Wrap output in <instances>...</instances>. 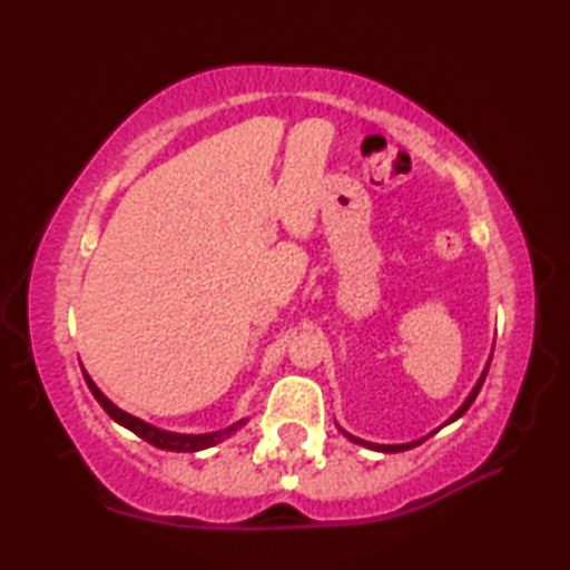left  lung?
<instances>
[{
    "label": "left lung",
    "instance_id": "8db88e82",
    "mask_svg": "<svg viewBox=\"0 0 570 570\" xmlns=\"http://www.w3.org/2000/svg\"><path fill=\"white\" fill-rule=\"evenodd\" d=\"M485 374H488V370L485 372H482V377L478 380V384H475V387H472V392H470V397L465 400V404H462V407L455 412V414H452V417L448 420V422H452V420H458L460 417V414H465L468 412V407H470V404L472 402H475V397H478V392H480V387H482V382H485ZM344 435H346V432H344ZM346 438H350L352 442H356V445H364V448H372V450H380V452H402V450H410V448H414V445H420V442H407V445H372V442H364V440H360V438H352V435H346Z\"/></svg>",
    "mask_w": 570,
    "mask_h": 570
}]
</instances>
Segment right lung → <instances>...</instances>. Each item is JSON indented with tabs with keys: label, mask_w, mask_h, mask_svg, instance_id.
Here are the masks:
<instances>
[{
	"label": "right lung",
	"mask_w": 570,
	"mask_h": 570,
	"mask_svg": "<svg viewBox=\"0 0 570 570\" xmlns=\"http://www.w3.org/2000/svg\"><path fill=\"white\" fill-rule=\"evenodd\" d=\"M85 382H88V387H90V392L95 394V400L100 402V407H102L105 412H108L115 422L122 424V428L132 430L135 435L142 438L146 442H150V445L160 448V450L198 452V450H204V448L216 445V442H220V440L230 438V435H234V432L240 428V424H244V420H240V422H236V424H230V428H226V430L210 432V435H178V432H166V430L153 428V424L142 422V420H138V417H132V414L122 412L120 407H115V404H112L108 397H105V394H102L98 387H95V382L88 377V374H85Z\"/></svg>",
	"instance_id": "obj_1"
}]
</instances>
